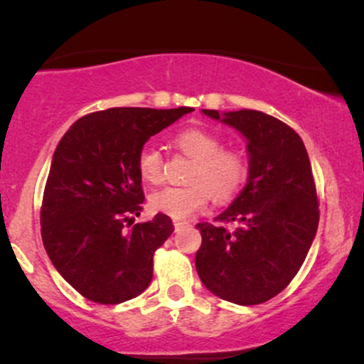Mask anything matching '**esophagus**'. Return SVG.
<instances>
[{
	"mask_svg": "<svg viewBox=\"0 0 364 364\" xmlns=\"http://www.w3.org/2000/svg\"><path fill=\"white\" fill-rule=\"evenodd\" d=\"M186 225H188L186 220H174V229H176V231H179V229H183V228H186Z\"/></svg>",
	"mask_w": 364,
	"mask_h": 364,
	"instance_id": "34e87169",
	"label": "esophagus"
}]
</instances>
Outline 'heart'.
I'll return each instance as SVG.
<instances>
[{"instance_id": "obj_1", "label": "heart", "mask_w": 364, "mask_h": 364, "mask_svg": "<svg viewBox=\"0 0 364 364\" xmlns=\"http://www.w3.org/2000/svg\"><path fill=\"white\" fill-rule=\"evenodd\" d=\"M174 147L193 159L188 186H168L150 195V208L171 219L183 220L198 214L212 196L229 200L235 196L248 176V159L243 150L223 147V139L205 128H185L173 139ZM136 169L144 181L157 185L164 179V159L161 150L145 145L136 157Z\"/></svg>"}]
</instances>
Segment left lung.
Segmentation results:
<instances>
[{
  "label": "left lung",
  "mask_w": 364,
  "mask_h": 364,
  "mask_svg": "<svg viewBox=\"0 0 364 364\" xmlns=\"http://www.w3.org/2000/svg\"><path fill=\"white\" fill-rule=\"evenodd\" d=\"M245 136L248 179L215 224L200 223L196 272L220 299L260 304L301 269L318 229V196L301 136L262 111L203 109ZM232 228H228V224Z\"/></svg>",
  "instance_id": "1"
}]
</instances>
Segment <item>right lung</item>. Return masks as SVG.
<instances>
[{
	"instance_id": "obj_1",
	"label": "right lung",
	"mask_w": 364,
	"mask_h": 364,
	"mask_svg": "<svg viewBox=\"0 0 364 364\" xmlns=\"http://www.w3.org/2000/svg\"><path fill=\"white\" fill-rule=\"evenodd\" d=\"M191 107H111L77 119L54 150L41 207L53 265L83 298L118 304L149 287L154 253L174 231L168 215L133 224L145 196L136 157Z\"/></svg>"
}]
</instances>
